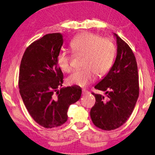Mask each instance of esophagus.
<instances>
[{
	"label": "esophagus",
	"mask_w": 155,
	"mask_h": 155,
	"mask_svg": "<svg viewBox=\"0 0 155 155\" xmlns=\"http://www.w3.org/2000/svg\"><path fill=\"white\" fill-rule=\"evenodd\" d=\"M89 93V92L86 89H83L82 90V95H86V94H88Z\"/></svg>",
	"instance_id": "34e87169"
}]
</instances>
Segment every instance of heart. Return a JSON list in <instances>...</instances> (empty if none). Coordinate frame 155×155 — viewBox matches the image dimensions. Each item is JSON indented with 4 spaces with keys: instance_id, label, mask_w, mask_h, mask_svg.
<instances>
[{
    "instance_id": "b5f03b06",
    "label": "heart",
    "mask_w": 155,
    "mask_h": 155,
    "mask_svg": "<svg viewBox=\"0 0 155 155\" xmlns=\"http://www.w3.org/2000/svg\"><path fill=\"white\" fill-rule=\"evenodd\" d=\"M70 47L74 54L84 55L82 61L84 67L75 70L68 76V84L86 87L95 80L97 74L104 75L112 67L116 47L110 38L86 32L75 36L71 41ZM57 62L63 71L68 73L72 70V57L66 50L58 53Z\"/></svg>"
}]
</instances>
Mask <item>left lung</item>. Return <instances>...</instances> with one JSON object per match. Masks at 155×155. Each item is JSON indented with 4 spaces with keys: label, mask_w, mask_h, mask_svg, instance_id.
<instances>
[{
    "label": "left lung",
    "mask_w": 155,
    "mask_h": 155,
    "mask_svg": "<svg viewBox=\"0 0 155 155\" xmlns=\"http://www.w3.org/2000/svg\"><path fill=\"white\" fill-rule=\"evenodd\" d=\"M117 54L112 68L95 88L106 91L107 97L92 93L95 105L90 115L94 125L101 130L120 128L130 117L139 94V75L135 55L128 45L115 34Z\"/></svg>",
    "instance_id": "obj_1"
}]
</instances>
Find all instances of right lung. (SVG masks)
Listing matches in <instances>:
<instances>
[{
  "instance_id": "right-lung-1",
  "label": "right lung",
  "mask_w": 155,
  "mask_h": 155,
  "mask_svg": "<svg viewBox=\"0 0 155 155\" xmlns=\"http://www.w3.org/2000/svg\"><path fill=\"white\" fill-rule=\"evenodd\" d=\"M62 44L60 33L45 35L27 48L20 62L18 87L22 101L35 122L46 128L64 124L68 107L82 94L75 86L59 90L63 73L57 56Z\"/></svg>"
}]
</instances>
